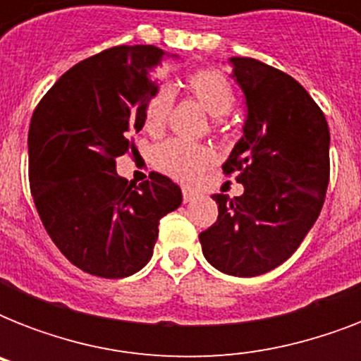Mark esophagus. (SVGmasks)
<instances>
[{"instance_id": "obj_1", "label": "esophagus", "mask_w": 361, "mask_h": 361, "mask_svg": "<svg viewBox=\"0 0 361 361\" xmlns=\"http://www.w3.org/2000/svg\"><path fill=\"white\" fill-rule=\"evenodd\" d=\"M195 197H197L195 192L189 191V189H183V202H191V200H195Z\"/></svg>"}]
</instances>
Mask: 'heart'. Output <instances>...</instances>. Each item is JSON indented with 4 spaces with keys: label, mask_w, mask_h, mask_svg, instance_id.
I'll return each mask as SVG.
<instances>
[{
    "label": "heart",
    "mask_w": 361,
    "mask_h": 361,
    "mask_svg": "<svg viewBox=\"0 0 361 361\" xmlns=\"http://www.w3.org/2000/svg\"><path fill=\"white\" fill-rule=\"evenodd\" d=\"M185 87L197 103L206 109L209 116L223 118L234 109L236 104V93L231 80L221 71L200 69L187 76ZM174 103V93L169 86L155 87V92L149 95L144 109V125L147 130L157 133L164 127L169 120L170 110ZM215 127L219 129L221 120L215 121ZM153 163L164 174L172 176L174 180L183 183H192L209 164L214 163L212 149L200 144H189L183 140H166L159 144L153 152Z\"/></svg>",
    "instance_id": "b5f03b06"
}]
</instances>
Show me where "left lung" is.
I'll return each mask as SVG.
<instances>
[{
	"instance_id": "left-lung-1",
	"label": "left lung",
	"mask_w": 361,
	"mask_h": 361,
	"mask_svg": "<svg viewBox=\"0 0 361 361\" xmlns=\"http://www.w3.org/2000/svg\"><path fill=\"white\" fill-rule=\"evenodd\" d=\"M245 95L243 136L223 164L241 197L214 195L219 217L200 232L214 268L255 277L296 251L319 217L330 181V129L300 82L252 58H231Z\"/></svg>"
}]
</instances>
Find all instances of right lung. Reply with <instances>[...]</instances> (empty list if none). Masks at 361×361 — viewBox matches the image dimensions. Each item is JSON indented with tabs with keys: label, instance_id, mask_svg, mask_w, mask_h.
Returning <instances> with one entry per match:
<instances>
[{
	"label": "right lung",
	"instance_id": "obj_1",
	"mask_svg": "<svg viewBox=\"0 0 361 361\" xmlns=\"http://www.w3.org/2000/svg\"><path fill=\"white\" fill-rule=\"evenodd\" d=\"M163 56L152 44L103 50L61 75L31 116L30 189L42 226L71 264L104 279L144 268L159 221L181 204L166 176L136 185L116 172L144 127Z\"/></svg>",
	"mask_w": 361,
	"mask_h": 361
}]
</instances>
